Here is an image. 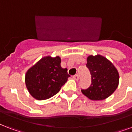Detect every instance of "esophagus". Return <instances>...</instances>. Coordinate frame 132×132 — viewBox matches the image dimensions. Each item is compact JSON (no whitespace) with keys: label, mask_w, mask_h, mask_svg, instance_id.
Returning a JSON list of instances; mask_svg holds the SVG:
<instances>
[{"label":"esophagus","mask_w":132,"mask_h":132,"mask_svg":"<svg viewBox=\"0 0 132 132\" xmlns=\"http://www.w3.org/2000/svg\"><path fill=\"white\" fill-rule=\"evenodd\" d=\"M73 79H74L75 80L78 81V80H79V76H78V75H74V76H73Z\"/></svg>","instance_id":"34e87169"}]
</instances>
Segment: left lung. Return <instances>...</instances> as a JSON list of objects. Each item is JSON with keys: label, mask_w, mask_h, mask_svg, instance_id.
Listing matches in <instances>:
<instances>
[{"label": "left lung", "mask_w": 132, "mask_h": 132, "mask_svg": "<svg viewBox=\"0 0 132 132\" xmlns=\"http://www.w3.org/2000/svg\"><path fill=\"white\" fill-rule=\"evenodd\" d=\"M86 66L90 70L92 84L81 92L89 99L101 101L113 94L119 84V73L114 64L99 54L87 57Z\"/></svg>", "instance_id": "left-lung-1"}]
</instances>
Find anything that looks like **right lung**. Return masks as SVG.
Instances as JSON below:
<instances>
[{
	"mask_svg": "<svg viewBox=\"0 0 132 132\" xmlns=\"http://www.w3.org/2000/svg\"><path fill=\"white\" fill-rule=\"evenodd\" d=\"M67 68L61 66L60 56L43 57L25 74V84L29 94L37 100H46L55 95L67 81Z\"/></svg>",
	"mask_w": 132,
	"mask_h": 132,
	"instance_id": "add662e5",
	"label": "right lung"
}]
</instances>
